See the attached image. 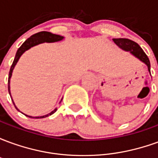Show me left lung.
<instances>
[{"label":"left lung","instance_id":"1","mask_svg":"<svg viewBox=\"0 0 158 158\" xmlns=\"http://www.w3.org/2000/svg\"><path fill=\"white\" fill-rule=\"evenodd\" d=\"M113 41L117 45H118L120 48L127 52H130V53H132L135 56L139 58L140 61H142L144 63H146L148 68V71L151 73V64H150L149 58L141 49V47L136 42L129 39H123V38L113 39Z\"/></svg>","mask_w":158,"mask_h":158}]
</instances>
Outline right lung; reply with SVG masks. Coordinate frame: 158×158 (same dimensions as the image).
Segmentation results:
<instances>
[{
  "label": "right lung",
  "instance_id": "1",
  "mask_svg": "<svg viewBox=\"0 0 158 158\" xmlns=\"http://www.w3.org/2000/svg\"><path fill=\"white\" fill-rule=\"evenodd\" d=\"M63 39V36L58 35H54V34H52V33L47 32V31H41V32L39 33H36L35 35H33L29 37V39H27L25 41L23 42V44L20 47L18 50V52L16 53L15 56V58H14V61L12 62V66H11V69H10V71H9V77H8V91L9 94H10V96H11V93H10V79H11V76H12V70L14 69V67H15L16 63L18 62L19 61V59L20 58V56H22V54L23 52L27 51V50H29V48H31L32 46H35L36 45H39L40 43H44V42H56V41H59V40H62ZM13 105L15 106V104L13 102ZM15 107L17 108V106H15ZM18 109V108H17ZM19 110V109H18ZM56 109H54L52 112L49 113V114H46L45 116H41V117H35V118H45V117H48L49 115H52L53 113H55ZM25 115V114H24ZM26 116H28V115H26ZM29 118H32L31 116H28Z\"/></svg>",
  "mask_w": 158,
  "mask_h": 158
}]
</instances>
